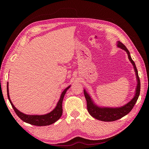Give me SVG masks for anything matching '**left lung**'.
<instances>
[{
    "mask_svg": "<svg viewBox=\"0 0 149 149\" xmlns=\"http://www.w3.org/2000/svg\"><path fill=\"white\" fill-rule=\"evenodd\" d=\"M117 46H118V47L124 49V50H125L126 53H127L129 59L132 64L135 73H136L137 81V86L136 88V94H135V96L132 99L131 101H129L124 106L119 107H102L97 106L94 104V101L89 95V94H88L86 91L84 89V94L86 100L87 101V109L89 114L93 116L94 118L105 122H111L118 120L123 118V117L125 116V115H127L128 113H129L132 109L135 104L136 103L138 100V97L139 96L140 91H141V82H140L138 71L136 65H135L134 61L132 60L131 56H130L129 51L124 45L119 41L118 42Z\"/></svg>",
    "mask_w": 149,
    "mask_h": 149,
    "instance_id": "obj_1",
    "label": "left lung"
}]
</instances>
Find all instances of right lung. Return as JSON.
<instances>
[{
  "label": "right lung",
  "instance_id": "obj_1",
  "mask_svg": "<svg viewBox=\"0 0 149 149\" xmlns=\"http://www.w3.org/2000/svg\"><path fill=\"white\" fill-rule=\"evenodd\" d=\"M71 86H69L68 87H67L62 92L61 96L60 98V100L58 101L56 106L55 107L52 111H51L49 113L45 114V115H27L22 113L20 111H19L16 107L13 106L12 104L10 96L9 93H8V84L7 83V96L8 98L11 105L13 107V110L15 111L16 114L19 117V118L23 120L24 122H25L26 123L30 124L31 125H37V126H45V125H49L50 124H52L55 123L56 121H57L59 119L61 116H62L63 113V109H62V102L63 100L64 96L67 91V90L70 88Z\"/></svg>",
  "mask_w": 149,
  "mask_h": 149
}]
</instances>
